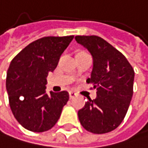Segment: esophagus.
Segmentation results:
<instances>
[{"mask_svg":"<svg viewBox=\"0 0 148 148\" xmlns=\"http://www.w3.org/2000/svg\"><path fill=\"white\" fill-rule=\"evenodd\" d=\"M69 96H70V99H73V97L76 96V93L75 92H73V91H70L69 92Z\"/></svg>","mask_w":148,"mask_h":148,"instance_id":"esophagus-1","label":"esophagus"}]
</instances>
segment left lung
I'll list each match as a JSON object with an SVG mask.
<instances>
[{"label": "left lung", "instance_id": "obj_1", "mask_svg": "<svg viewBox=\"0 0 148 148\" xmlns=\"http://www.w3.org/2000/svg\"><path fill=\"white\" fill-rule=\"evenodd\" d=\"M75 38L92 56L91 78L86 82L97 90L96 99L88 98L84 107L78 111L80 123L94 134L110 132L122 122L130 107L134 70L127 58L101 38L76 36Z\"/></svg>", "mask_w": 148, "mask_h": 148}]
</instances>
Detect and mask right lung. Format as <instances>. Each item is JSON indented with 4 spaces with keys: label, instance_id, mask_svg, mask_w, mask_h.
I'll use <instances>...</instances> for the list:
<instances>
[{
    "label": "right lung",
    "instance_id": "right-lung-1",
    "mask_svg": "<svg viewBox=\"0 0 148 148\" xmlns=\"http://www.w3.org/2000/svg\"><path fill=\"white\" fill-rule=\"evenodd\" d=\"M73 36L45 37L32 42L10 62L6 90L10 110L26 130H49L59 119L69 93L46 92L47 76L57 66Z\"/></svg>",
    "mask_w": 148,
    "mask_h": 148
}]
</instances>
